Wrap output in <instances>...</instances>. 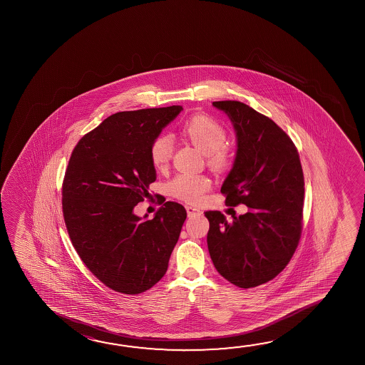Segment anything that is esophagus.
I'll return each mask as SVG.
<instances>
[{
	"label": "esophagus",
	"mask_w": 365,
	"mask_h": 365,
	"mask_svg": "<svg viewBox=\"0 0 365 365\" xmlns=\"http://www.w3.org/2000/svg\"><path fill=\"white\" fill-rule=\"evenodd\" d=\"M185 210H187L188 216L201 215L202 214L201 210L197 209V207H193V206H185Z\"/></svg>",
	"instance_id": "esophagus-1"
}]
</instances>
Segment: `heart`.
<instances>
[{"mask_svg": "<svg viewBox=\"0 0 365 365\" xmlns=\"http://www.w3.org/2000/svg\"><path fill=\"white\" fill-rule=\"evenodd\" d=\"M185 138L207 154L210 167L225 170L232 164V154L225 146L227 131L221 123L206 114H196L183 125ZM173 141L167 135H160L150 145V162L156 169L167 167L173 155ZM211 188V180L205 175L180 174L167 185L170 196L185 202L197 203L203 193Z\"/></svg>", "mask_w": 365, "mask_h": 365, "instance_id": "obj_1", "label": "heart"}]
</instances>
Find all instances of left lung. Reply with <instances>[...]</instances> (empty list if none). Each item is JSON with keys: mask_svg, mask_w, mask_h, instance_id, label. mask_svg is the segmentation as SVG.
<instances>
[{"mask_svg": "<svg viewBox=\"0 0 365 365\" xmlns=\"http://www.w3.org/2000/svg\"><path fill=\"white\" fill-rule=\"evenodd\" d=\"M233 122L238 150L221 187L230 206L248 212L227 221L206 211L207 247L215 269L235 287L272 280L287 267L302 235L304 175L292 138L274 120L237 101L212 103Z\"/></svg>", "mask_w": 365, "mask_h": 365, "instance_id": "obj_1", "label": "left lung"}]
</instances>
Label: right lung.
Returning <instances> with one entry per match:
<instances>
[{
	"instance_id": "1",
	"label": "right lung",
	"mask_w": 365,
	"mask_h": 365,
	"mask_svg": "<svg viewBox=\"0 0 365 365\" xmlns=\"http://www.w3.org/2000/svg\"><path fill=\"white\" fill-rule=\"evenodd\" d=\"M183 108L112 114L80 138L62 183V212L72 245L90 272L122 294L144 293L165 275L187 212L160 201L154 219L133 214L155 182L150 145Z\"/></svg>"
}]
</instances>
